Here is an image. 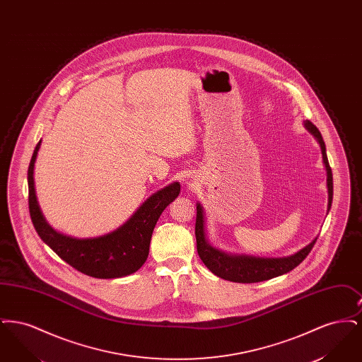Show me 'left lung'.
Here are the masks:
<instances>
[{
  "label": "left lung",
  "instance_id": "obj_1",
  "mask_svg": "<svg viewBox=\"0 0 362 362\" xmlns=\"http://www.w3.org/2000/svg\"><path fill=\"white\" fill-rule=\"evenodd\" d=\"M305 127L310 133L317 138L323 161L326 164L327 170V187H328V210L332 202V171L328 163L327 153H326V145L322 138L319 129L310 121H305ZM195 238H197V251L201 260L205 263L207 269L220 278H224L232 282H240V284H252V282H262L272 279L274 276H282L285 273L292 272L294 267H297L304 259L308 257L310 250L313 248L317 238L308 244L305 248L300 250L297 254L292 257L281 259L254 258V257H230L221 251L214 250L211 245H209L205 239V228H204V211L201 205L197 206V220H195Z\"/></svg>",
  "mask_w": 362,
  "mask_h": 362
}]
</instances>
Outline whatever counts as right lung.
<instances>
[{
  "label": "right lung",
  "mask_w": 362,
  "mask_h": 362,
  "mask_svg": "<svg viewBox=\"0 0 362 362\" xmlns=\"http://www.w3.org/2000/svg\"><path fill=\"white\" fill-rule=\"evenodd\" d=\"M40 146H35L28 167V207L35 230L52 251L77 272L93 278H121L136 273L145 263L156 223L164 209L180 192L175 182L157 191L142 204L132 218L117 230L95 239H73L55 232L46 223L35 194L34 164Z\"/></svg>",
  "instance_id": "1"
}]
</instances>
